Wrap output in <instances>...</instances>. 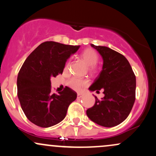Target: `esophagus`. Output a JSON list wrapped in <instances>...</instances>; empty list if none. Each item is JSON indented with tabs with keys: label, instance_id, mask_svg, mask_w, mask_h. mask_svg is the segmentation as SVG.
Instances as JSON below:
<instances>
[{
	"label": "esophagus",
	"instance_id": "34e87169",
	"mask_svg": "<svg viewBox=\"0 0 156 156\" xmlns=\"http://www.w3.org/2000/svg\"><path fill=\"white\" fill-rule=\"evenodd\" d=\"M82 94H80V93H78V94H77V98H78V99H80V98H82Z\"/></svg>",
	"mask_w": 156,
	"mask_h": 156
}]
</instances>
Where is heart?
Returning a JSON list of instances; mask_svg holds the SVG:
<instances>
[{
    "label": "heart",
    "instance_id": "1",
    "mask_svg": "<svg viewBox=\"0 0 156 156\" xmlns=\"http://www.w3.org/2000/svg\"><path fill=\"white\" fill-rule=\"evenodd\" d=\"M81 58L84 62L89 65V69L90 72H94L95 70V64L98 61V55L95 51L91 48L86 49L83 53H81ZM69 67V63L67 62L64 67V70L67 71ZM68 86L71 88L76 91H79L82 89V87H85L88 84V81L85 79H80L78 78H72L68 81Z\"/></svg>",
    "mask_w": 156,
    "mask_h": 156
}]
</instances>
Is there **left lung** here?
Wrapping results in <instances>:
<instances>
[{"instance_id":"obj_1","label":"left lung","mask_w":156,"mask_h":156,"mask_svg":"<svg viewBox=\"0 0 156 156\" xmlns=\"http://www.w3.org/2000/svg\"><path fill=\"white\" fill-rule=\"evenodd\" d=\"M103 60L101 73L89 89L103 91L104 97L87 109L92 122L111 128L120 124L129 115L136 99V76L131 66L123 55L105 46L91 44Z\"/></svg>"}]
</instances>
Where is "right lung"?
I'll return each instance as SVG.
<instances>
[{
	"instance_id": "obj_1",
	"label": "right lung",
	"mask_w": 156,
	"mask_h": 156,
	"mask_svg": "<svg viewBox=\"0 0 156 156\" xmlns=\"http://www.w3.org/2000/svg\"><path fill=\"white\" fill-rule=\"evenodd\" d=\"M49 41L37 47L20 69L17 96L25 115L32 123L48 128L62 121L77 93L66 87L58 94L51 93V77L62 74L66 62L79 49Z\"/></svg>"
}]
</instances>
